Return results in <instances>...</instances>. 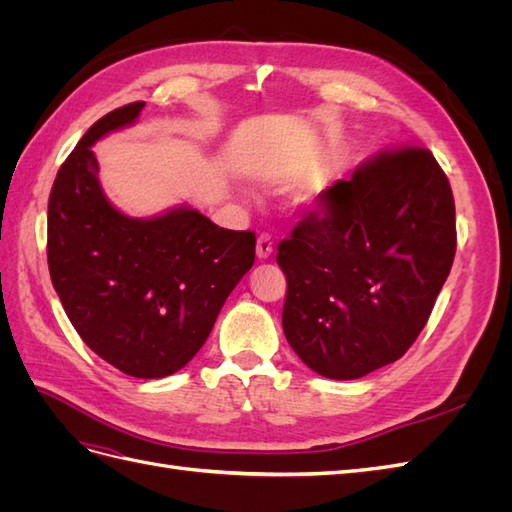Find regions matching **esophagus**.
<instances>
[{
	"instance_id": "1",
	"label": "esophagus",
	"mask_w": 512,
	"mask_h": 512,
	"mask_svg": "<svg viewBox=\"0 0 512 512\" xmlns=\"http://www.w3.org/2000/svg\"><path fill=\"white\" fill-rule=\"evenodd\" d=\"M271 254H273V241H271L269 235L262 232V235H258V241H256V256L260 260H267Z\"/></svg>"
}]
</instances>
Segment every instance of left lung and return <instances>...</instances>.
Wrapping results in <instances>:
<instances>
[{
  "label": "left lung",
  "instance_id": "1",
  "mask_svg": "<svg viewBox=\"0 0 512 512\" xmlns=\"http://www.w3.org/2000/svg\"><path fill=\"white\" fill-rule=\"evenodd\" d=\"M457 250L455 200L425 147L382 151L320 194L277 245L284 335L333 380L401 359L429 320Z\"/></svg>",
  "mask_w": 512,
  "mask_h": 512
}]
</instances>
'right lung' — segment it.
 Instances as JSON below:
<instances>
[{
  "label": "right lung",
  "instance_id": "obj_1",
  "mask_svg": "<svg viewBox=\"0 0 512 512\" xmlns=\"http://www.w3.org/2000/svg\"><path fill=\"white\" fill-rule=\"evenodd\" d=\"M143 106L98 119L57 170L46 258L83 342L123 374L151 380L175 374L203 348L254 265L256 235L220 228L190 207L138 220L108 203L91 145L134 123Z\"/></svg>",
  "mask_w": 512,
  "mask_h": 512
}]
</instances>
